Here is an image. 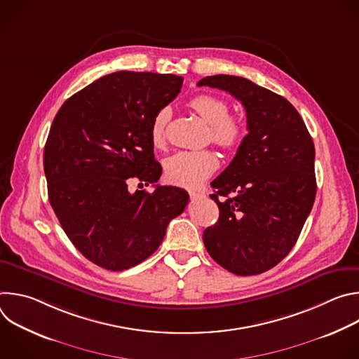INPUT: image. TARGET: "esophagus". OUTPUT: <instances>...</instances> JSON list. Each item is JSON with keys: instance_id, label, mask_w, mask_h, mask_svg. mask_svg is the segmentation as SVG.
Segmentation results:
<instances>
[{"instance_id": "obj_1", "label": "esophagus", "mask_w": 359, "mask_h": 359, "mask_svg": "<svg viewBox=\"0 0 359 359\" xmlns=\"http://www.w3.org/2000/svg\"><path fill=\"white\" fill-rule=\"evenodd\" d=\"M189 196H190V198H193V200H194V198H197V197H201L203 194H201V193H198V191L190 190V191H189Z\"/></svg>"}]
</instances>
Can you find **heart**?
<instances>
[{
  "instance_id": "heart-1",
  "label": "heart",
  "mask_w": 359,
  "mask_h": 359,
  "mask_svg": "<svg viewBox=\"0 0 359 359\" xmlns=\"http://www.w3.org/2000/svg\"><path fill=\"white\" fill-rule=\"evenodd\" d=\"M189 107L210 125L209 137L224 150H236L245 137L244 122L230 115L229 102L223 97L201 93L190 99ZM170 118L169 108H162L150 125V139L155 146H162L166 139V125ZM220 161L212 150L177 151L165 163L166 179L182 187L194 189L201 186L217 169Z\"/></svg>"
}]
</instances>
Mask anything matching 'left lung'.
<instances>
[{
	"label": "left lung",
	"instance_id": "1",
	"mask_svg": "<svg viewBox=\"0 0 359 359\" xmlns=\"http://www.w3.org/2000/svg\"><path fill=\"white\" fill-rule=\"evenodd\" d=\"M197 85L238 99L248 130L231 163L212 182L220 216L204 230V245L230 273L262 274L291 251L313 209L314 142L281 95L233 75L206 76Z\"/></svg>",
	"mask_w": 359,
	"mask_h": 359
}]
</instances>
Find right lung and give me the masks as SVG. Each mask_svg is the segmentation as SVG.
Listing matches in <instances>:
<instances>
[{
	"label": "right lung",
	"mask_w": 359,
	"mask_h": 359,
	"mask_svg": "<svg viewBox=\"0 0 359 359\" xmlns=\"http://www.w3.org/2000/svg\"><path fill=\"white\" fill-rule=\"evenodd\" d=\"M183 78L119 71L72 95L43 147L48 197L72 244L111 271L137 266L161 245L168 224L189 203L184 189L156 186L150 125L177 96Z\"/></svg>",
	"instance_id": "1"
}]
</instances>
